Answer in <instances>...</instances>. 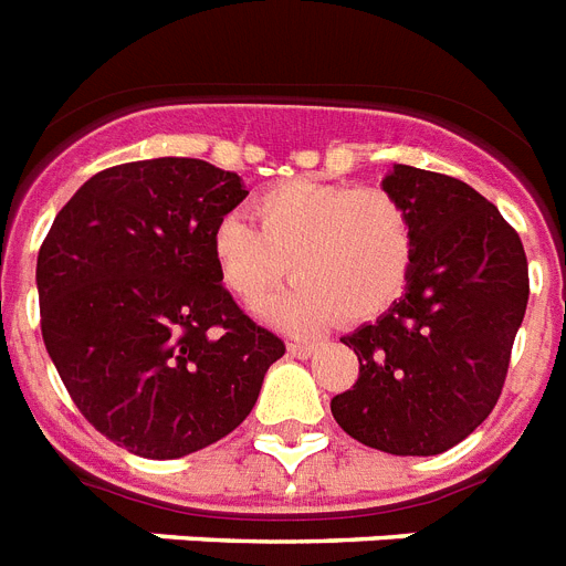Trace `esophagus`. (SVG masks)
Listing matches in <instances>:
<instances>
[{"label": "esophagus", "instance_id": "obj_1", "mask_svg": "<svg viewBox=\"0 0 566 566\" xmlns=\"http://www.w3.org/2000/svg\"><path fill=\"white\" fill-rule=\"evenodd\" d=\"M287 350H291L293 356H298V359H307V356L316 350V342H291V345H287Z\"/></svg>", "mask_w": 566, "mask_h": 566}]
</instances>
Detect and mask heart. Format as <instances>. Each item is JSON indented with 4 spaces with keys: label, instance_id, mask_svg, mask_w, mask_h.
<instances>
[{
    "label": "heart",
    "instance_id": "1",
    "mask_svg": "<svg viewBox=\"0 0 566 566\" xmlns=\"http://www.w3.org/2000/svg\"><path fill=\"white\" fill-rule=\"evenodd\" d=\"M244 216L221 218L212 259L241 305H261L287 270L298 275L268 313L287 327L365 322L406 291L415 268V224L397 195L319 178L279 180Z\"/></svg>",
    "mask_w": 566,
    "mask_h": 566
}]
</instances>
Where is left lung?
I'll return each instance as SVG.
<instances>
[{
    "instance_id": "8db88e82",
    "label": "left lung",
    "mask_w": 566,
    "mask_h": 566,
    "mask_svg": "<svg viewBox=\"0 0 566 566\" xmlns=\"http://www.w3.org/2000/svg\"><path fill=\"white\" fill-rule=\"evenodd\" d=\"M382 189L411 216L415 268L386 316L342 336L359 377L331 411L359 443L429 458L492 415L524 322L530 270L515 227L463 180L397 164Z\"/></svg>"
}]
</instances>
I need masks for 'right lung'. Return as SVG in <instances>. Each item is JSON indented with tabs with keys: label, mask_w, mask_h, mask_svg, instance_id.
<instances>
[{
	"label": "right lung",
	"mask_w": 566,
	"mask_h": 566,
	"mask_svg": "<svg viewBox=\"0 0 566 566\" xmlns=\"http://www.w3.org/2000/svg\"><path fill=\"white\" fill-rule=\"evenodd\" d=\"M244 195L207 160H132L85 180L42 241V342L80 415L126 452L172 460L227 437L284 356L212 259Z\"/></svg>",
	"instance_id": "right-lung-1"
}]
</instances>
